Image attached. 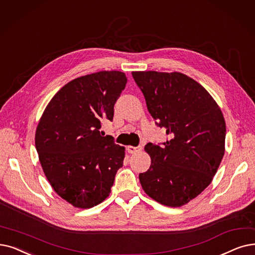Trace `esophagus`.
I'll use <instances>...</instances> for the list:
<instances>
[{"instance_id":"1","label":"esophagus","mask_w":255,"mask_h":255,"mask_svg":"<svg viewBox=\"0 0 255 255\" xmlns=\"http://www.w3.org/2000/svg\"><path fill=\"white\" fill-rule=\"evenodd\" d=\"M141 147L140 146H137V147H133V146H129L127 147V151L130 153V154H135V153H138L141 151Z\"/></svg>"}]
</instances>
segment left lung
<instances>
[{
	"label": "left lung",
	"mask_w": 255,
	"mask_h": 255,
	"mask_svg": "<svg viewBox=\"0 0 255 255\" xmlns=\"http://www.w3.org/2000/svg\"><path fill=\"white\" fill-rule=\"evenodd\" d=\"M148 112L170 138L148 142L147 172L138 175L145 193L163 205L179 207L212 182L225 152V120L205 88L181 73L132 72Z\"/></svg>",
	"instance_id": "obj_1"
}]
</instances>
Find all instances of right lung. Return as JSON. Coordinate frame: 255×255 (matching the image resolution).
<instances>
[{"instance_id":"right-lung-1","label":"right lung","mask_w":255,"mask_h":255,"mask_svg":"<svg viewBox=\"0 0 255 255\" xmlns=\"http://www.w3.org/2000/svg\"><path fill=\"white\" fill-rule=\"evenodd\" d=\"M126 83L119 71L79 77L52 98L40 118L35 147L41 168L54 191L75 207L103 202L123 167L125 148L100 129L103 121H113Z\"/></svg>"}]
</instances>
